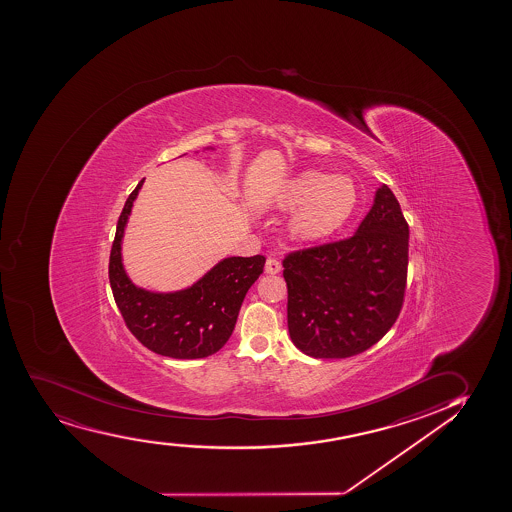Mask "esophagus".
I'll use <instances>...</instances> for the list:
<instances>
[{
  "label": "esophagus",
  "instance_id": "34e87169",
  "mask_svg": "<svg viewBox=\"0 0 512 512\" xmlns=\"http://www.w3.org/2000/svg\"><path fill=\"white\" fill-rule=\"evenodd\" d=\"M282 270V265H280V261L277 258H268L266 259L265 271L268 275H277Z\"/></svg>",
  "mask_w": 512,
  "mask_h": 512
}]
</instances>
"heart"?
I'll return each instance as SVG.
<instances>
[{
  "label": "heart",
  "instance_id": "b5f03b06",
  "mask_svg": "<svg viewBox=\"0 0 512 512\" xmlns=\"http://www.w3.org/2000/svg\"><path fill=\"white\" fill-rule=\"evenodd\" d=\"M359 203V189L347 174L307 169L290 177L278 189L273 205L294 210L290 234L297 241L314 242L335 234L352 218Z\"/></svg>",
  "mask_w": 512,
  "mask_h": 512
}]
</instances>
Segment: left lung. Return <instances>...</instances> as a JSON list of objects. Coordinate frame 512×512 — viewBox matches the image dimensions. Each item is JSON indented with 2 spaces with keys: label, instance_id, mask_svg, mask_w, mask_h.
Wrapping results in <instances>:
<instances>
[{
  "label": "left lung",
  "instance_id": "obj_1",
  "mask_svg": "<svg viewBox=\"0 0 512 512\" xmlns=\"http://www.w3.org/2000/svg\"><path fill=\"white\" fill-rule=\"evenodd\" d=\"M408 224L382 184L357 232L283 259L288 333L314 359H347L376 345L400 316Z\"/></svg>",
  "mask_w": 512,
  "mask_h": 512
}]
</instances>
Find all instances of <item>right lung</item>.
Returning a JSON list of instances; mask_svg holds the SVG:
<instances>
[{
    "label": "right lung",
    "instance_id": "obj_1",
    "mask_svg": "<svg viewBox=\"0 0 512 512\" xmlns=\"http://www.w3.org/2000/svg\"><path fill=\"white\" fill-rule=\"evenodd\" d=\"M143 181L128 196L119 215L109 258L112 295L124 323L148 350L172 359H203L229 341L242 300L263 273L266 258L261 254L224 258L191 287L176 292L138 287L124 270L121 249L124 229Z\"/></svg>",
    "mask_w": 512,
    "mask_h": 512
}]
</instances>
